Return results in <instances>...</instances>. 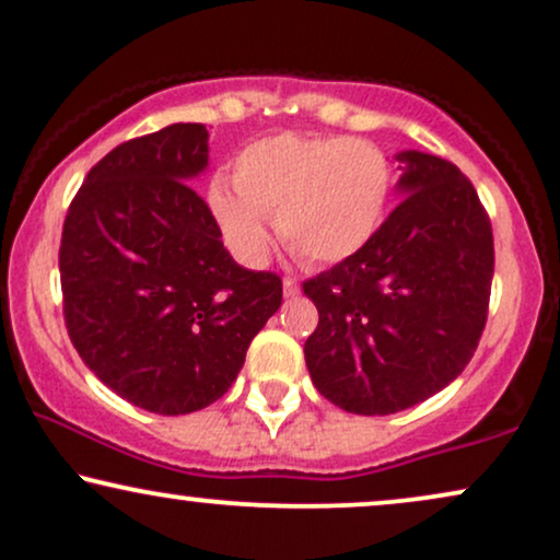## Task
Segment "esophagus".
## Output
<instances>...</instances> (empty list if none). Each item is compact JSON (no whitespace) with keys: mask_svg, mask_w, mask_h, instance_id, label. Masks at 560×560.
<instances>
[{"mask_svg":"<svg viewBox=\"0 0 560 560\" xmlns=\"http://www.w3.org/2000/svg\"><path fill=\"white\" fill-rule=\"evenodd\" d=\"M282 293H285V299H295L301 293V282L295 278H282Z\"/></svg>","mask_w":560,"mask_h":560,"instance_id":"esophagus-1","label":"esophagus"}]
</instances>
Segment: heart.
<instances>
[{
	"mask_svg": "<svg viewBox=\"0 0 560 560\" xmlns=\"http://www.w3.org/2000/svg\"><path fill=\"white\" fill-rule=\"evenodd\" d=\"M225 184L210 189V210L225 244L244 261L269 246L265 220L308 265H337L374 241L389 210L395 171L374 142L345 135L282 132L248 142Z\"/></svg>",
	"mask_w": 560,
	"mask_h": 560,
	"instance_id": "1",
	"label": "heart"
}]
</instances>
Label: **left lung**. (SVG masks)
I'll use <instances>...</instances> for the list:
<instances>
[{"mask_svg": "<svg viewBox=\"0 0 560 560\" xmlns=\"http://www.w3.org/2000/svg\"><path fill=\"white\" fill-rule=\"evenodd\" d=\"M405 199L355 257L303 282L319 324L306 345L322 397L392 416L454 382L478 350L493 282V228L454 163L397 155Z\"/></svg>", "mask_w": 560, "mask_h": 560, "instance_id": "1", "label": "left lung"}]
</instances>
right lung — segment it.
<instances>
[{"instance_id":"obj_1","label":"right lung","mask_w":560,"mask_h":560,"mask_svg":"<svg viewBox=\"0 0 560 560\" xmlns=\"http://www.w3.org/2000/svg\"><path fill=\"white\" fill-rule=\"evenodd\" d=\"M202 124H171L101 158L69 202L59 246L69 340L108 389L158 416L202 410L236 382L282 303L275 272L238 267L189 178Z\"/></svg>"}]
</instances>
